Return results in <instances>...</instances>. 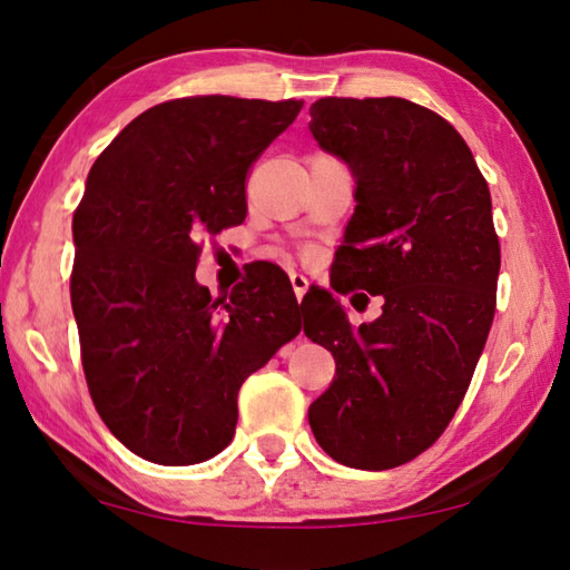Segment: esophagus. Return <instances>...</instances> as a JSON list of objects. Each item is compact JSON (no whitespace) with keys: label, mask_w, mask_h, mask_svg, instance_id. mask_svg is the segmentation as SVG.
I'll return each mask as SVG.
<instances>
[{"label":"esophagus","mask_w":570,"mask_h":570,"mask_svg":"<svg viewBox=\"0 0 570 570\" xmlns=\"http://www.w3.org/2000/svg\"><path fill=\"white\" fill-rule=\"evenodd\" d=\"M292 286H294L296 298H298V302H302L304 294H306V288H308V278L304 274H292Z\"/></svg>","instance_id":"1"}]
</instances>
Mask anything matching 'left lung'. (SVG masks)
Wrapping results in <instances>:
<instances>
[{
    "mask_svg": "<svg viewBox=\"0 0 570 570\" xmlns=\"http://www.w3.org/2000/svg\"><path fill=\"white\" fill-rule=\"evenodd\" d=\"M308 115L356 180L332 288L384 298L352 330L330 292L304 296V334L336 362L308 424L342 465L390 470L435 445L470 387L495 316L493 204L462 135L417 102L322 98Z\"/></svg>",
    "mask_w": 570,
    "mask_h": 570,
    "instance_id": "obj_1",
    "label": "left lung"
}]
</instances>
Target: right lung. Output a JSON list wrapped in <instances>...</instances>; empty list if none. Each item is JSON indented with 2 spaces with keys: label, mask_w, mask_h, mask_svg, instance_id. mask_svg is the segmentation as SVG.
Here are the masks:
<instances>
[{
  "label": "right lung",
  "mask_w": 570,
  "mask_h": 570,
  "mask_svg": "<svg viewBox=\"0 0 570 570\" xmlns=\"http://www.w3.org/2000/svg\"><path fill=\"white\" fill-rule=\"evenodd\" d=\"M302 100L196 95L125 125L72 216V312L95 410L125 448L196 465L236 432L238 390L302 332L286 274L262 262L228 296L196 282L200 236L246 218V176Z\"/></svg>",
  "instance_id": "1"
}]
</instances>
